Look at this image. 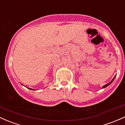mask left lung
<instances>
[{"mask_svg": "<svg viewBox=\"0 0 125 125\" xmlns=\"http://www.w3.org/2000/svg\"><path fill=\"white\" fill-rule=\"evenodd\" d=\"M115 77H116V76H115ZM115 77L113 78V80H112L111 81H110V83H108V84H107L104 85V86H103V87H102V88H103H103H105V87H107V86H108V85H110V84H111V83H112V82H113V80H114V79H115Z\"/></svg>", "mask_w": 125, "mask_h": 125, "instance_id": "8db88e82", "label": "left lung"}]
</instances>
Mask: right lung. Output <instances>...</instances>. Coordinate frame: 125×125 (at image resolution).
<instances>
[{"label":"right lung","instance_id":"obj_1","mask_svg":"<svg viewBox=\"0 0 125 125\" xmlns=\"http://www.w3.org/2000/svg\"><path fill=\"white\" fill-rule=\"evenodd\" d=\"M31 90H32V89H31Z\"/></svg>","mask_w":125,"mask_h":125}]
</instances>
